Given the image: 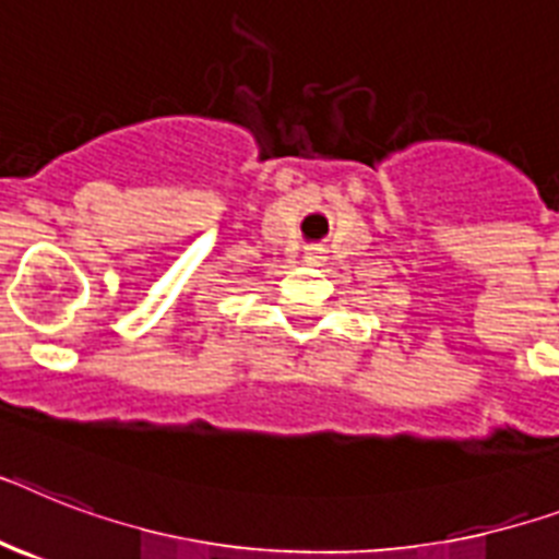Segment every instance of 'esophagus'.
Listing matches in <instances>:
<instances>
[{
  "mask_svg": "<svg viewBox=\"0 0 559 559\" xmlns=\"http://www.w3.org/2000/svg\"><path fill=\"white\" fill-rule=\"evenodd\" d=\"M321 261H324L321 249H307V264H321Z\"/></svg>",
  "mask_w": 559,
  "mask_h": 559,
  "instance_id": "1",
  "label": "esophagus"
}]
</instances>
